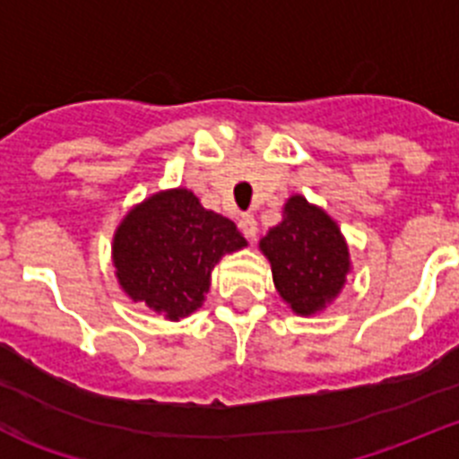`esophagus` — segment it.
Masks as SVG:
<instances>
[{
	"label": "esophagus",
	"mask_w": 459,
	"mask_h": 459,
	"mask_svg": "<svg viewBox=\"0 0 459 459\" xmlns=\"http://www.w3.org/2000/svg\"><path fill=\"white\" fill-rule=\"evenodd\" d=\"M239 229H242V233L247 235V238L249 239H255V233H258V224H255V220H254V214H242V217H239Z\"/></svg>",
	"instance_id": "obj_1"
}]
</instances>
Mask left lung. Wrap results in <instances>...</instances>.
<instances>
[{
  "instance_id": "1",
  "label": "left lung",
  "mask_w": 459,
  "mask_h": 459,
  "mask_svg": "<svg viewBox=\"0 0 459 459\" xmlns=\"http://www.w3.org/2000/svg\"><path fill=\"white\" fill-rule=\"evenodd\" d=\"M258 249L270 260L279 297L301 317L325 311L352 272L348 242L332 214L301 194L283 204L281 221L267 230Z\"/></svg>"
}]
</instances>
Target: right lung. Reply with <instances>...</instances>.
<instances>
[{"instance_id":"1","label":"right lung","mask_w":459,"mask_h":459,"mask_svg":"<svg viewBox=\"0 0 459 459\" xmlns=\"http://www.w3.org/2000/svg\"><path fill=\"white\" fill-rule=\"evenodd\" d=\"M245 247L229 217L205 210L192 189L173 187L127 210L111 239V265L127 299L178 322L205 301L214 265Z\"/></svg>"}]
</instances>
